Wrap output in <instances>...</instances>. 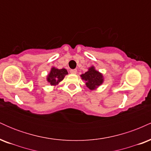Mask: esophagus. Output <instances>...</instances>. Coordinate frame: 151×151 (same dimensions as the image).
<instances>
[{
  "label": "esophagus",
  "mask_w": 151,
  "mask_h": 151,
  "mask_svg": "<svg viewBox=\"0 0 151 151\" xmlns=\"http://www.w3.org/2000/svg\"><path fill=\"white\" fill-rule=\"evenodd\" d=\"M77 70H76V69H74V70H70V73L71 74H77Z\"/></svg>",
  "instance_id": "obj_1"
}]
</instances>
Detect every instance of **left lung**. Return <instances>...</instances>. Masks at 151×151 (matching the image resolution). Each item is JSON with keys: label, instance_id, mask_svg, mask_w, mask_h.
Masks as SVG:
<instances>
[{"label": "left lung", "instance_id": "1", "mask_svg": "<svg viewBox=\"0 0 151 151\" xmlns=\"http://www.w3.org/2000/svg\"><path fill=\"white\" fill-rule=\"evenodd\" d=\"M81 77L83 80L86 81V85L87 87L91 90L98 87L103 82L102 74L95 70L93 67H90L87 72L81 74Z\"/></svg>", "mask_w": 151, "mask_h": 151}]
</instances>
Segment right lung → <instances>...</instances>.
Segmentation results:
<instances>
[{
  "label": "right lung",
  "mask_w": 151,
  "mask_h": 151,
  "mask_svg": "<svg viewBox=\"0 0 151 151\" xmlns=\"http://www.w3.org/2000/svg\"><path fill=\"white\" fill-rule=\"evenodd\" d=\"M68 74L67 71L65 69H58L52 67L49 75L47 76V81L51 85H56L60 81H61L66 74Z\"/></svg>",
  "instance_id": "1"
}]
</instances>
